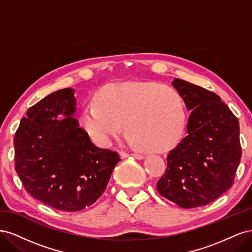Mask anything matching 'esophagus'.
Segmentation results:
<instances>
[{
  "label": "esophagus",
  "mask_w": 252,
  "mask_h": 252,
  "mask_svg": "<svg viewBox=\"0 0 252 252\" xmlns=\"http://www.w3.org/2000/svg\"><path fill=\"white\" fill-rule=\"evenodd\" d=\"M129 156H131V157H133V158H138V159H143V158H145V156H144V155H140V154H132V155L121 154V157H122V158H127V157H129Z\"/></svg>",
  "instance_id": "obj_1"
}]
</instances>
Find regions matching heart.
Here are the masks:
<instances>
[{
    "label": "heart",
    "instance_id": "b5f03b06",
    "mask_svg": "<svg viewBox=\"0 0 252 252\" xmlns=\"http://www.w3.org/2000/svg\"><path fill=\"white\" fill-rule=\"evenodd\" d=\"M185 106L177 90L156 83L125 82L103 88L97 104L87 103L81 125L102 147L110 145L126 123L134 144L149 149L169 148L185 126Z\"/></svg>",
    "mask_w": 252,
    "mask_h": 252
}]
</instances>
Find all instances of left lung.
<instances>
[{"label": "left lung", "mask_w": 252, "mask_h": 252, "mask_svg": "<svg viewBox=\"0 0 252 252\" xmlns=\"http://www.w3.org/2000/svg\"><path fill=\"white\" fill-rule=\"evenodd\" d=\"M171 85L190 116L187 135L167 156L157 189L182 208L200 207L233 184L242 156L239 120L211 91L180 79Z\"/></svg>", "instance_id": "obj_1"}]
</instances>
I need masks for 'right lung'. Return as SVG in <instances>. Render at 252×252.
I'll return each instance as SVG.
<instances>
[{"mask_svg": "<svg viewBox=\"0 0 252 252\" xmlns=\"http://www.w3.org/2000/svg\"><path fill=\"white\" fill-rule=\"evenodd\" d=\"M75 111L72 88L52 93L27 110L13 140L14 167L27 192L67 212L93 205L121 159L90 141Z\"/></svg>", "mask_w": 252, "mask_h": 252, "instance_id": "obj_1", "label": "right lung"}]
</instances>
